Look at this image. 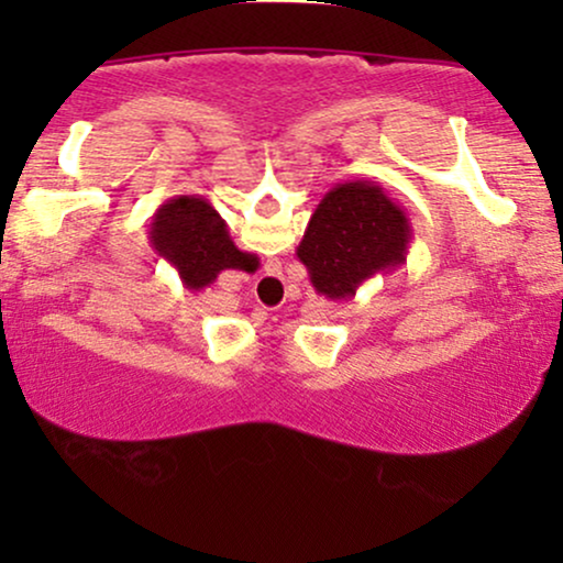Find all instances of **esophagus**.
Masks as SVG:
<instances>
[{"instance_id":"34e87169","label":"esophagus","mask_w":563,"mask_h":563,"mask_svg":"<svg viewBox=\"0 0 563 563\" xmlns=\"http://www.w3.org/2000/svg\"><path fill=\"white\" fill-rule=\"evenodd\" d=\"M256 289L261 291V297H264L266 302H282V291H284L282 276L272 272V268H266V274H261V279L256 282Z\"/></svg>"}]
</instances>
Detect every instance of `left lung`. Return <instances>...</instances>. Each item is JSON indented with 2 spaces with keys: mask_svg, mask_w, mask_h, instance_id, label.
I'll return each instance as SVG.
<instances>
[{
  "mask_svg": "<svg viewBox=\"0 0 563 563\" xmlns=\"http://www.w3.org/2000/svg\"><path fill=\"white\" fill-rule=\"evenodd\" d=\"M412 225L376 181L335 184L314 207L297 258L307 266L318 295L343 302L374 279L407 261Z\"/></svg>",
  "mask_w": 563,
  "mask_h": 563,
  "instance_id": "1",
  "label": "left lung"
}]
</instances>
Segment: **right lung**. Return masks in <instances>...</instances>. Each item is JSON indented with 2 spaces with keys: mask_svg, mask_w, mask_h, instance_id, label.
<instances>
[{
  "mask_svg": "<svg viewBox=\"0 0 563 563\" xmlns=\"http://www.w3.org/2000/svg\"><path fill=\"white\" fill-rule=\"evenodd\" d=\"M148 241L189 291H202L222 272L253 274L258 258L233 243L225 220L205 197H174L153 212Z\"/></svg>",
  "mask_w": 563,
  "mask_h": 563,
  "instance_id": "add662e5",
  "label": "right lung"
}]
</instances>
